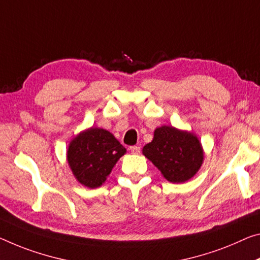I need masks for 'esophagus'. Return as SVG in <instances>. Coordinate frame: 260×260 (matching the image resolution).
I'll return each mask as SVG.
<instances>
[{"label": "esophagus", "instance_id": "esophagus-1", "mask_svg": "<svg viewBox=\"0 0 260 260\" xmlns=\"http://www.w3.org/2000/svg\"><path fill=\"white\" fill-rule=\"evenodd\" d=\"M129 150H131V152L132 154H140V147L139 146H132V147H129Z\"/></svg>", "mask_w": 260, "mask_h": 260}]
</instances>
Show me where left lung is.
<instances>
[{
  "label": "left lung",
  "mask_w": 260,
  "mask_h": 260,
  "mask_svg": "<svg viewBox=\"0 0 260 260\" xmlns=\"http://www.w3.org/2000/svg\"><path fill=\"white\" fill-rule=\"evenodd\" d=\"M143 155L171 183H184L192 178L204 159L197 137L170 126L155 129L152 141L143 147Z\"/></svg>",
  "instance_id": "1"
}]
</instances>
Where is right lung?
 <instances>
[{
	"label": "right lung",
	"instance_id": "1",
	"mask_svg": "<svg viewBox=\"0 0 260 260\" xmlns=\"http://www.w3.org/2000/svg\"><path fill=\"white\" fill-rule=\"evenodd\" d=\"M125 147L110 132L90 128L73 140L67 151L69 167L84 186L94 188L105 182Z\"/></svg>",
	"mask_w": 260,
	"mask_h": 260
}]
</instances>
